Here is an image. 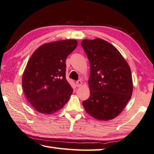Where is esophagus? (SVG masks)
Here are the masks:
<instances>
[{
    "label": "esophagus",
    "mask_w": 154,
    "mask_h": 154,
    "mask_svg": "<svg viewBox=\"0 0 154 154\" xmlns=\"http://www.w3.org/2000/svg\"><path fill=\"white\" fill-rule=\"evenodd\" d=\"M82 84H83V83H82V82L81 80H78V81H77L76 82V85H77V87H81L82 85Z\"/></svg>",
    "instance_id": "esophagus-1"
}]
</instances>
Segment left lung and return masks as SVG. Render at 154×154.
<instances>
[{
	"label": "left lung",
	"mask_w": 154,
	"mask_h": 154,
	"mask_svg": "<svg viewBox=\"0 0 154 154\" xmlns=\"http://www.w3.org/2000/svg\"><path fill=\"white\" fill-rule=\"evenodd\" d=\"M88 58L90 96L83 102L87 113L99 121L113 119L131 99L133 80L131 69L113 45L100 38L83 40Z\"/></svg>",
	"instance_id": "8db88e82"
}]
</instances>
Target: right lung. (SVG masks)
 <instances>
[{"mask_svg":"<svg viewBox=\"0 0 154 154\" xmlns=\"http://www.w3.org/2000/svg\"><path fill=\"white\" fill-rule=\"evenodd\" d=\"M76 40L44 44L31 56L22 77V87L38 112L51 114L69 101L72 88L65 77L66 59L76 48Z\"/></svg>","mask_w":154,"mask_h":154,"instance_id":"1","label":"right lung"}]
</instances>
